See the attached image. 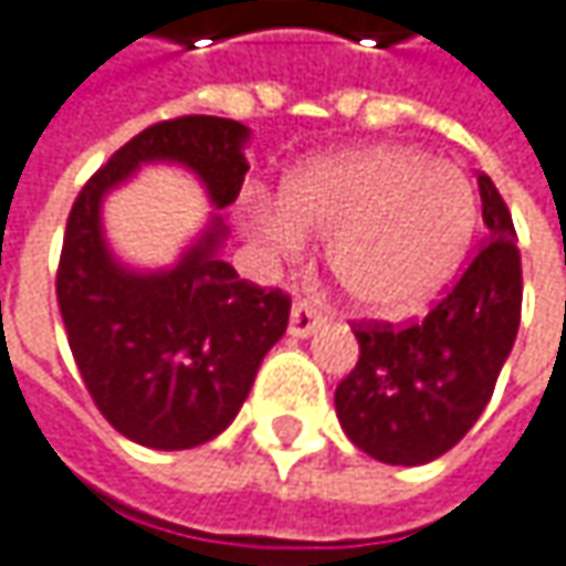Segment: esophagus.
Masks as SVG:
<instances>
[{
	"label": "esophagus",
	"mask_w": 566,
	"mask_h": 566,
	"mask_svg": "<svg viewBox=\"0 0 566 566\" xmlns=\"http://www.w3.org/2000/svg\"><path fill=\"white\" fill-rule=\"evenodd\" d=\"M319 326H323V314H319L316 307H311L307 301H297V304L291 307L287 333H291L294 339H307V336H314Z\"/></svg>",
	"instance_id": "34e87169"
}]
</instances>
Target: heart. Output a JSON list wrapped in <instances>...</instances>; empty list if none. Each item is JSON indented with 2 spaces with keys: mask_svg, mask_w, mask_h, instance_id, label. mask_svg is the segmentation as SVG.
<instances>
[{
  "mask_svg": "<svg viewBox=\"0 0 566 566\" xmlns=\"http://www.w3.org/2000/svg\"><path fill=\"white\" fill-rule=\"evenodd\" d=\"M481 220L478 188L454 163L381 144L294 169L252 227L279 252L326 240V265L365 314L400 316L458 275Z\"/></svg>",
  "mask_w": 566,
  "mask_h": 566,
  "instance_id": "1",
  "label": "heart"
}]
</instances>
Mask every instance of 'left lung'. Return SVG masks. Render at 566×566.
<instances>
[{"label": "left lung", "mask_w": 566, "mask_h": 566, "mask_svg": "<svg viewBox=\"0 0 566 566\" xmlns=\"http://www.w3.org/2000/svg\"><path fill=\"white\" fill-rule=\"evenodd\" d=\"M490 240L461 282L413 326H358V361L336 387L352 446L384 464H426L478 422L506 365L522 314V259L506 201L478 176Z\"/></svg>", "instance_id": "8db88e82"}]
</instances>
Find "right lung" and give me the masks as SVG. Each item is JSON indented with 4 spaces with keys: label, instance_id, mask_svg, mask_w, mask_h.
<instances>
[{
    "label": "right lung",
    "instance_id": "right-lung-1",
    "mask_svg": "<svg viewBox=\"0 0 566 566\" xmlns=\"http://www.w3.org/2000/svg\"><path fill=\"white\" fill-rule=\"evenodd\" d=\"M250 127L188 115L140 130L88 179L66 220L56 301L66 339L102 416L137 446L182 451L220 436L250 397L255 371L287 329L282 291L240 282L220 259L237 201ZM182 165L216 211L166 270L120 263L104 237L101 205L144 165Z\"/></svg>",
    "mask_w": 566,
    "mask_h": 566
}]
</instances>
